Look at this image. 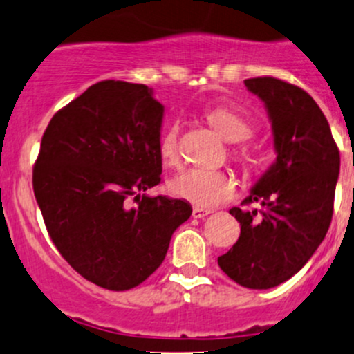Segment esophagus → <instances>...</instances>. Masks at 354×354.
<instances>
[{
  "label": "esophagus",
  "instance_id": "obj_1",
  "mask_svg": "<svg viewBox=\"0 0 354 354\" xmlns=\"http://www.w3.org/2000/svg\"><path fill=\"white\" fill-rule=\"evenodd\" d=\"M209 209H200V207H194V210H192V216H194L195 219H203V217L209 216Z\"/></svg>",
  "mask_w": 354,
  "mask_h": 354
}]
</instances>
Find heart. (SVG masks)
<instances>
[{
	"label": "heart",
	"mask_w": 354,
	"mask_h": 354,
	"mask_svg": "<svg viewBox=\"0 0 354 354\" xmlns=\"http://www.w3.org/2000/svg\"><path fill=\"white\" fill-rule=\"evenodd\" d=\"M207 121L219 131L227 142H243L252 135V124L238 111L219 106L207 113ZM159 157L164 166H176L180 162V127L176 123L167 127L159 138ZM238 157L243 164L252 162L246 149H240ZM169 192L178 198L203 209L223 205L236 194V180L226 171L188 169L173 178Z\"/></svg>",
	"instance_id": "heart-1"
}]
</instances>
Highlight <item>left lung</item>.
Listing matches in <instances>:
<instances>
[{"instance_id":"8db88e82","label":"left lung","mask_w":354,"mask_h":354,"mask_svg":"<svg viewBox=\"0 0 354 354\" xmlns=\"http://www.w3.org/2000/svg\"><path fill=\"white\" fill-rule=\"evenodd\" d=\"M245 85L266 104L277 157L245 198L262 209L230 210L241 233L217 263L240 286L269 289L295 276L326 238L341 157L327 118L303 88L272 77Z\"/></svg>"}]
</instances>
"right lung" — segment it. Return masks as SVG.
I'll use <instances>...</instances> for the list:
<instances>
[{
	"label": "right lung",
	"instance_id": "add662e5",
	"mask_svg": "<svg viewBox=\"0 0 354 354\" xmlns=\"http://www.w3.org/2000/svg\"><path fill=\"white\" fill-rule=\"evenodd\" d=\"M162 118L147 85L104 80L42 135L32 185L49 236L82 277L111 291L144 283L192 216L185 200L145 194L160 183Z\"/></svg>",
	"mask_w": 354,
	"mask_h": 354
}]
</instances>
